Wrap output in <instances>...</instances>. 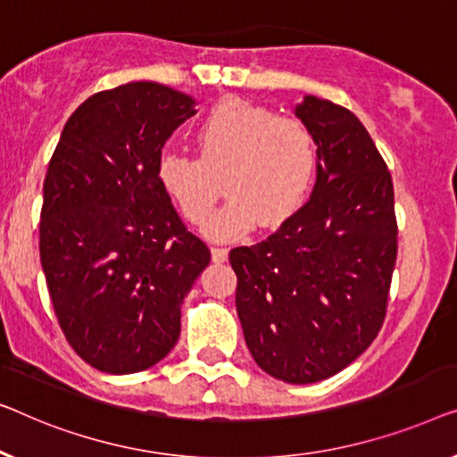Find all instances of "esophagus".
<instances>
[{"label": "esophagus", "instance_id": "esophagus-1", "mask_svg": "<svg viewBox=\"0 0 457 457\" xmlns=\"http://www.w3.org/2000/svg\"><path fill=\"white\" fill-rule=\"evenodd\" d=\"M211 256H213V262H226L228 261V248L213 246V248H211Z\"/></svg>", "mask_w": 457, "mask_h": 457}]
</instances>
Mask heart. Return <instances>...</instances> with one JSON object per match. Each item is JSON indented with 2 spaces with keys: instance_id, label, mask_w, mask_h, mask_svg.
Returning <instances> with one entry per match:
<instances>
[{
  "instance_id": "1",
  "label": "heart",
  "mask_w": 457,
  "mask_h": 457,
  "mask_svg": "<svg viewBox=\"0 0 457 457\" xmlns=\"http://www.w3.org/2000/svg\"><path fill=\"white\" fill-rule=\"evenodd\" d=\"M198 159L163 153L157 182L192 223L213 207L223 176L229 196L204 221L203 234L236 240L253 231L278 229L306 203L317 171L312 132L294 118L242 99H226L211 109L195 132Z\"/></svg>"
}]
</instances>
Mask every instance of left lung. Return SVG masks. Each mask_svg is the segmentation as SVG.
<instances>
[{"mask_svg": "<svg viewBox=\"0 0 457 457\" xmlns=\"http://www.w3.org/2000/svg\"><path fill=\"white\" fill-rule=\"evenodd\" d=\"M294 115L317 143L308 203L273 236L229 253L254 362L286 383L323 381L372 344L397 254L391 173L350 109L304 95Z\"/></svg>", "mask_w": 457, "mask_h": 457, "instance_id": "8db88e82", "label": "left lung"}]
</instances>
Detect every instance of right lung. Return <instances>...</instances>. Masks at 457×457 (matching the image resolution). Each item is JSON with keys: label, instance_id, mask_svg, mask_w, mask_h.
I'll return each mask as SVG.
<instances>
[{"label": "right lung", "instance_id": "1", "mask_svg": "<svg viewBox=\"0 0 457 457\" xmlns=\"http://www.w3.org/2000/svg\"><path fill=\"white\" fill-rule=\"evenodd\" d=\"M196 99L157 82L88 97L63 126L43 184L38 250L63 336L109 375L163 360L211 253L157 182L165 140Z\"/></svg>", "mask_w": 457, "mask_h": 457}]
</instances>
